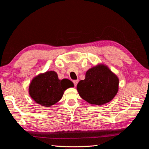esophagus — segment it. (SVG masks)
Instances as JSON below:
<instances>
[{
    "mask_svg": "<svg viewBox=\"0 0 149 149\" xmlns=\"http://www.w3.org/2000/svg\"><path fill=\"white\" fill-rule=\"evenodd\" d=\"M78 81H79V80H78V79H76V80H73V83H74V86H76V85H77V84H78Z\"/></svg>",
    "mask_w": 149,
    "mask_h": 149,
    "instance_id": "34e87169",
    "label": "esophagus"
}]
</instances>
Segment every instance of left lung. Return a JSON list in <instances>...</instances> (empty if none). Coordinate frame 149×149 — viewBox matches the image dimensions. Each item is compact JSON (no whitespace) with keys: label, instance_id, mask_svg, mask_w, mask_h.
I'll use <instances>...</instances> for the list:
<instances>
[{"label":"left lung","instance_id":"obj_1","mask_svg":"<svg viewBox=\"0 0 149 149\" xmlns=\"http://www.w3.org/2000/svg\"><path fill=\"white\" fill-rule=\"evenodd\" d=\"M118 89V78L103 65L88 70L85 79L77 84L79 96L88 102L95 105L104 104L111 101Z\"/></svg>","mask_w":149,"mask_h":149}]
</instances>
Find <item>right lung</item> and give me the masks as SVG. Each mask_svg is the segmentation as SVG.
<instances>
[{
  "label": "right lung",
  "instance_id": "right-lung-1",
  "mask_svg": "<svg viewBox=\"0 0 149 149\" xmlns=\"http://www.w3.org/2000/svg\"><path fill=\"white\" fill-rule=\"evenodd\" d=\"M73 86L70 80H60L56 72L49 71L32 79L29 86V94L38 104L50 107L61 100L67 88Z\"/></svg>",
  "mask_w": 149,
  "mask_h": 149
}]
</instances>
